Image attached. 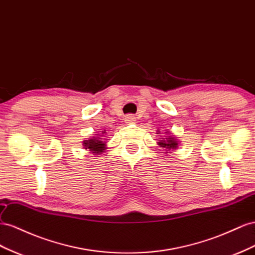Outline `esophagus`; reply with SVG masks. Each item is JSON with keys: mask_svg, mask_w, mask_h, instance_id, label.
Segmentation results:
<instances>
[{"mask_svg": "<svg viewBox=\"0 0 255 255\" xmlns=\"http://www.w3.org/2000/svg\"><path fill=\"white\" fill-rule=\"evenodd\" d=\"M125 122L128 124H132L135 122V116L133 114H127L125 116Z\"/></svg>", "mask_w": 255, "mask_h": 255, "instance_id": "34e87169", "label": "esophagus"}]
</instances>
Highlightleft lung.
I'll list each match as a JSON object with an SVG mask.
<instances>
[{"instance_id":"8db88e82","label":"left lung","mask_w":255,"mask_h":255,"mask_svg":"<svg viewBox=\"0 0 255 255\" xmlns=\"http://www.w3.org/2000/svg\"><path fill=\"white\" fill-rule=\"evenodd\" d=\"M165 139L166 140H162V141L158 142V144L160 145V146L165 147L168 150H170L171 148L174 149V148L177 147L178 143H177V141L175 139H174V137H165Z\"/></svg>"}]
</instances>
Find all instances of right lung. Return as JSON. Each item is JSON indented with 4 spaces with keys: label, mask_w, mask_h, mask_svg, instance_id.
Returning a JSON list of instances; mask_svg holds the SVG:
<instances>
[{
    "label": "right lung",
    "mask_w": 255,
    "mask_h": 255,
    "mask_svg": "<svg viewBox=\"0 0 255 255\" xmlns=\"http://www.w3.org/2000/svg\"><path fill=\"white\" fill-rule=\"evenodd\" d=\"M84 146L86 149H90L91 151H93L94 154H96V152H101L105 150V143L103 141L98 140L97 137H93V139L90 140H85L83 142Z\"/></svg>",
    "instance_id": "add662e5"
}]
</instances>
